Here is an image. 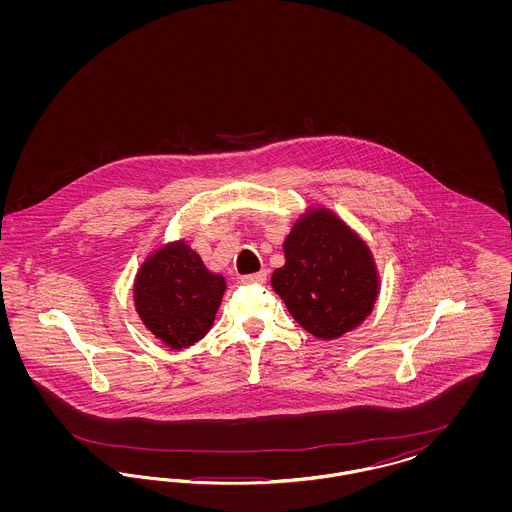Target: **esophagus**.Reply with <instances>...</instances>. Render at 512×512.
<instances>
[{
    "instance_id": "34e87169",
    "label": "esophagus",
    "mask_w": 512,
    "mask_h": 512,
    "mask_svg": "<svg viewBox=\"0 0 512 512\" xmlns=\"http://www.w3.org/2000/svg\"><path fill=\"white\" fill-rule=\"evenodd\" d=\"M265 280H267V272L265 270L253 272V274H245L244 278H242L244 284H265Z\"/></svg>"
}]
</instances>
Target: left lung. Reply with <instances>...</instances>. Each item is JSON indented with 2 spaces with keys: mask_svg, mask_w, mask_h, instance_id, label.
Here are the masks:
<instances>
[{
  "mask_svg": "<svg viewBox=\"0 0 512 512\" xmlns=\"http://www.w3.org/2000/svg\"><path fill=\"white\" fill-rule=\"evenodd\" d=\"M284 255L286 265L272 272L270 284L318 340H336L372 313L380 293L372 251L330 209L295 220Z\"/></svg>",
  "mask_w": 512,
  "mask_h": 512,
  "instance_id": "8db88e82",
  "label": "left lung"
}]
</instances>
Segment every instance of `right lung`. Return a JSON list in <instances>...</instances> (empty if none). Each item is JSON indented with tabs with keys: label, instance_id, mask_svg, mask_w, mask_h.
<instances>
[{
	"label": "right lung",
	"instance_id": "1",
	"mask_svg": "<svg viewBox=\"0 0 512 512\" xmlns=\"http://www.w3.org/2000/svg\"><path fill=\"white\" fill-rule=\"evenodd\" d=\"M226 282L203 265L184 240L153 251L134 280L136 313L171 349L205 338L219 311Z\"/></svg>",
	"mask_w": 512,
	"mask_h": 512
}]
</instances>
